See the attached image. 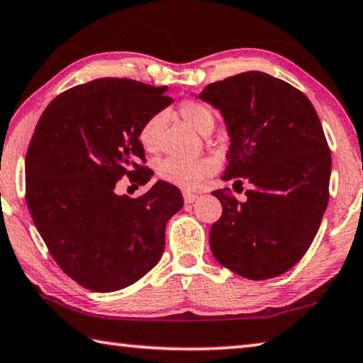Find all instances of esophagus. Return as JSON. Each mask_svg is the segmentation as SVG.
<instances>
[{
  "instance_id": "obj_1",
  "label": "esophagus",
  "mask_w": 363,
  "mask_h": 363,
  "mask_svg": "<svg viewBox=\"0 0 363 363\" xmlns=\"http://www.w3.org/2000/svg\"><path fill=\"white\" fill-rule=\"evenodd\" d=\"M183 199H184V203H193L199 199V196L193 193H183Z\"/></svg>"
}]
</instances>
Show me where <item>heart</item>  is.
Wrapping results in <instances>:
<instances>
[{"mask_svg": "<svg viewBox=\"0 0 363 363\" xmlns=\"http://www.w3.org/2000/svg\"><path fill=\"white\" fill-rule=\"evenodd\" d=\"M179 112L182 118L191 128L203 134L208 128H213L215 117L210 108L199 101H183ZM164 123V113H155L143 121L139 129L138 139L145 152H156L160 145V133ZM211 170V162L207 160H183L169 156L156 166V175L161 180L180 188H194Z\"/></svg>", "mask_w": 363, "mask_h": 363, "instance_id": "1", "label": "heart"}]
</instances>
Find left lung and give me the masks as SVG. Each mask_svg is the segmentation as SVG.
Segmentation results:
<instances>
[{
	"label": "left lung",
	"mask_w": 363,
	"mask_h": 363,
	"mask_svg": "<svg viewBox=\"0 0 363 363\" xmlns=\"http://www.w3.org/2000/svg\"><path fill=\"white\" fill-rule=\"evenodd\" d=\"M197 98L218 108L230 138L224 182L251 183L246 201L221 189L210 229L218 262L248 279L292 269L310 248L329 203L332 158L316 111L302 91L261 71L207 85Z\"/></svg>",
	"instance_id": "left-lung-1"
}]
</instances>
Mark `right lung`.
<instances>
[{"mask_svg":"<svg viewBox=\"0 0 363 363\" xmlns=\"http://www.w3.org/2000/svg\"><path fill=\"white\" fill-rule=\"evenodd\" d=\"M167 86L96 79L55 98L34 129L25 160L26 205L67 277L94 292L134 284L160 262L166 224L183 207L180 189L156 182L131 199L115 193L128 175L145 184L138 134L172 104Z\"/></svg>","mask_w":363,"mask_h":363,"instance_id":"right-lung-1","label":"right lung"}]
</instances>
